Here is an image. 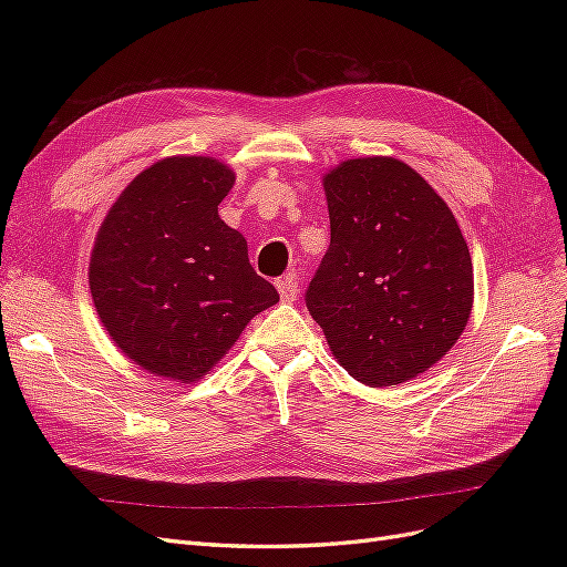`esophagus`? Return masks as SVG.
Here are the masks:
<instances>
[{
	"mask_svg": "<svg viewBox=\"0 0 567 567\" xmlns=\"http://www.w3.org/2000/svg\"><path fill=\"white\" fill-rule=\"evenodd\" d=\"M277 288H279V296H281V300H284V302H293V300L298 298V290H300V286H298V277H296L293 271L284 274L281 279H277Z\"/></svg>",
	"mask_w": 567,
	"mask_h": 567,
	"instance_id": "esophagus-1",
	"label": "esophagus"
}]
</instances>
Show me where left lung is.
Returning <instances> with one entry per match:
<instances>
[{"mask_svg":"<svg viewBox=\"0 0 567 567\" xmlns=\"http://www.w3.org/2000/svg\"><path fill=\"white\" fill-rule=\"evenodd\" d=\"M331 246L305 302L352 379L398 385L452 350L473 307V265L452 210L394 158L323 177Z\"/></svg>","mask_w":567,"mask_h":567,"instance_id":"1","label":"left lung"}]
</instances>
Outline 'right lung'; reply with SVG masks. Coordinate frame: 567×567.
I'll return each instance as SVG.
<instances>
[{
	"mask_svg": "<svg viewBox=\"0 0 567 567\" xmlns=\"http://www.w3.org/2000/svg\"><path fill=\"white\" fill-rule=\"evenodd\" d=\"M234 173L213 158H165L136 177L99 229L90 288L101 323L132 362L192 383L279 293L217 215Z\"/></svg>",
	"mask_w": 567,
	"mask_h": 567,
	"instance_id": "1",
	"label": "right lung"
}]
</instances>
